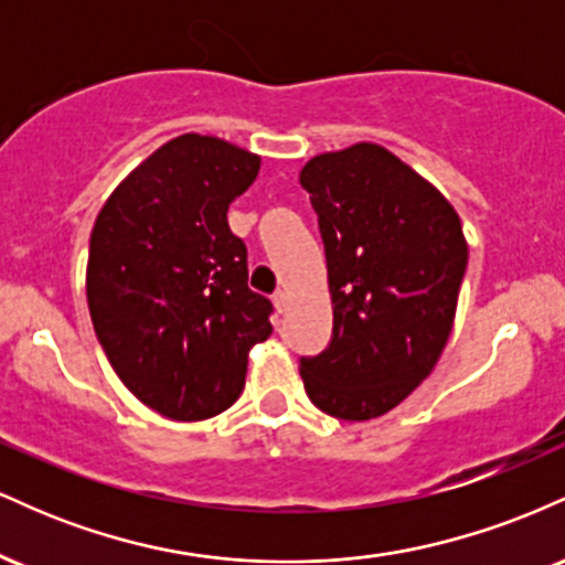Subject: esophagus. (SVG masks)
Segmentation results:
<instances>
[{
  "instance_id": "34e87169",
  "label": "esophagus",
  "mask_w": 565,
  "mask_h": 565,
  "mask_svg": "<svg viewBox=\"0 0 565 565\" xmlns=\"http://www.w3.org/2000/svg\"><path fill=\"white\" fill-rule=\"evenodd\" d=\"M274 302H276V310H278V313H284V310H287V291L278 289L276 295H274Z\"/></svg>"
}]
</instances>
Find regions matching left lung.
Returning a JSON list of instances; mask_svg holds the SVG:
<instances>
[{
    "label": "left lung",
    "instance_id": "1",
    "mask_svg": "<svg viewBox=\"0 0 565 565\" xmlns=\"http://www.w3.org/2000/svg\"><path fill=\"white\" fill-rule=\"evenodd\" d=\"M327 252L332 340L302 355L321 412L364 423L398 406L433 372L451 334L468 268L454 206L374 142L302 167Z\"/></svg>",
    "mask_w": 565,
    "mask_h": 565
}]
</instances>
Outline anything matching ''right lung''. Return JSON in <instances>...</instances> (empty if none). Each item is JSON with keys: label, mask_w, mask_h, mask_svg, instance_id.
<instances>
[{"label": "right lung", "mask_w": 565, "mask_h": 565, "mask_svg": "<svg viewBox=\"0 0 565 565\" xmlns=\"http://www.w3.org/2000/svg\"><path fill=\"white\" fill-rule=\"evenodd\" d=\"M257 172L244 148L180 135L116 188L89 236L97 342L135 398L180 423L225 412L249 348L274 332V305L246 287V244L228 225Z\"/></svg>", "instance_id": "1"}]
</instances>
